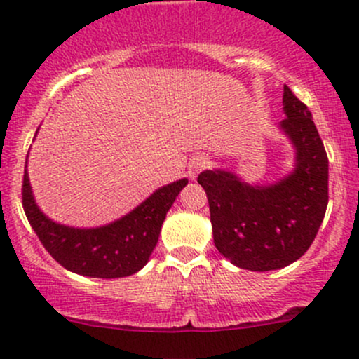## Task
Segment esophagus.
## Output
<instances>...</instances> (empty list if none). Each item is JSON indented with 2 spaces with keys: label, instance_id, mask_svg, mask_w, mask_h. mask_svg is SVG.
Returning <instances> with one entry per match:
<instances>
[{
  "label": "esophagus",
  "instance_id": "obj_1",
  "mask_svg": "<svg viewBox=\"0 0 359 359\" xmlns=\"http://www.w3.org/2000/svg\"><path fill=\"white\" fill-rule=\"evenodd\" d=\"M208 163H210V161H208L206 156L203 155L192 156L191 161H189V175H191V179H196L198 173L208 167Z\"/></svg>",
  "mask_w": 359,
  "mask_h": 359
}]
</instances>
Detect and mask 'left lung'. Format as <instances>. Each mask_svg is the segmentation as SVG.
Instances as JSON below:
<instances>
[{"label":"left lung","instance_id":"1","mask_svg":"<svg viewBox=\"0 0 359 359\" xmlns=\"http://www.w3.org/2000/svg\"><path fill=\"white\" fill-rule=\"evenodd\" d=\"M279 129L294 149L293 170L267 186L215 168L198 182L210 203L216 249L240 269L274 271L298 261L324 219L329 203V160L312 112L285 85Z\"/></svg>","mask_w":359,"mask_h":359}]
</instances>
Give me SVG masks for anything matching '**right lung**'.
<instances>
[{
  "label": "right lung",
  "mask_w": 359,
  "mask_h": 359,
  "mask_svg": "<svg viewBox=\"0 0 359 359\" xmlns=\"http://www.w3.org/2000/svg\"><path fill=\"white\" fill-rule=\"evenodd\" d=\"M187 182L180 179L156 189L140 206L104 226L74 228L53 222L41 211L25 168L23 211L46 250L71 273L102 279L124 278L147 266L165 216Z\"/></svg>",
  "instance_id": "obj_1"
}]
</instances>
